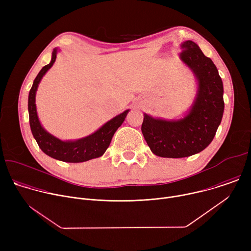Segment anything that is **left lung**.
<instances>
[{"label": "left lung", "mask_w": 251, "mask_h": 251, "mask_svg": "<svg viewBox=\"0 0 251 251\" xmlns=\"http://www.w3.org/2000/svg\"><path fill=\"white\" fill-rule=\"evenodd\" d=\"M181 58L194 71L199 88L190 113L177 121L155 119L147 114L142 133L151 151L163 158H184L205 149L221 124L224 86L217 66L192 41L182 45Z\"/></svg>", "instance_id": "obj_1"}]
</instances>
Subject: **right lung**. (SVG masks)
Returning <instances> with one entry per match:
<instances>
[{
  "mask_svg": "<svg viewBox=\"0 0 251 251\" xmlns=\"http://www.w3.org/2000/svg\"><path fill=\"white\" fill-rule=\"evenodd\" d=\"M56 51V50L52 51L51 61L42 68L29 90L27 107L31 133L42 151L53 159L68 163H80L98 158L109 147L114 133L124 122L129 110L114 117L95 133L76 141L64 142L48 133L42 127L38 118L37 107H35V92H37L41 79L55 61Z\"/></svg>",
  "mask_w": 251,
  "mask_h": 251,
  "instance_id": "right-lung-1",
  "label": "right lung"
}]
</instances>
